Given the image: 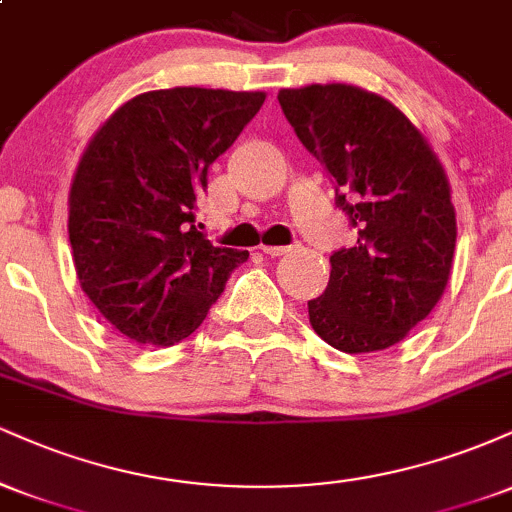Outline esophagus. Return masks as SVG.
Segmentation results:
<instances>
[{"instance_id": "esophagus-1", "label": "esophagus", "mask_w": 512, "mask_h": 512, "mask_svg": "<svg viewBox=\"0 0 512 512\" xmlns=\"http://www.w3.org/2000/svg\"><path fill=\"white\" fill-rule=\"evenodd\" d=\"M262 252L269 257H281L289 252V248H286V245H262Z\"/></svg>"}]
</instances>
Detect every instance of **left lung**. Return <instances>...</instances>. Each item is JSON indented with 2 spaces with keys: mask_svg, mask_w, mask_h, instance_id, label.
Returning a JSON list of instances; mask_svg holds the SVG:
<instances>
[{
  "mask_svg": "<svg viewBox=\"0 0 512 512\" xmlns=\"http://www.w3.org/2000/svg\"><path fill=\"white\" fill-rule=\"evenodd\" d=\"M279 105L358 233L354 248L332 252L330 284L308 301L310 325L346 354L387 349L448 284L457 223L443 166L395 105L363 88H284Z\"/></svg>",
  "mask_w": 512,
  "mask_h": 512,
  "instance_id": "1",
  "label": "left lung"
}]
</instances>
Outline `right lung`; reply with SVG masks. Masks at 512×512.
Masks as SVG:
<instances>
[{
	"label": "right lung",
	"mask_w": 512,
	"mask_h": 512,
	"mask_svg": "<svg viewBox=\"0 0 512 512\" xmlns=\"http://www.w3.org/2000/svg\"><path fill=\"white\" fill-rule=\"evenodd\" d=\"M262 91L178 86L117 108L69 192L76 276L117 332L146 346L190 337L248 250L199 231L207 173L262 108Z\"/></svg>",
	"instance_id": "add662e5"
}]
</instances>
